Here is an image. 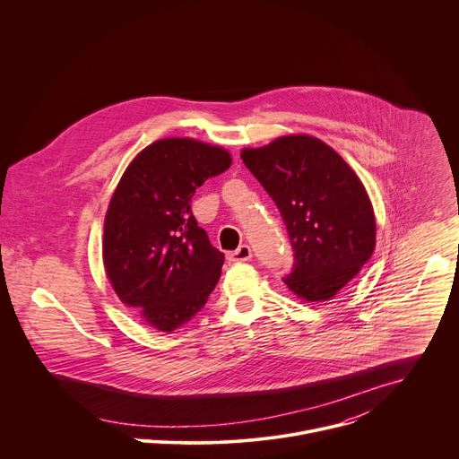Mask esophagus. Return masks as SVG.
Wrapping results in <instances>:
<instances>
[{
  "instance_id": "obj_1",
  "label": "esophagus",
  "mask_w": 459,
  "mask_h": 459,
  "mask_svg": "<svg viewBox=\"0 0 459 459\" xmlns=\"http://www.w3.org/2000/svg\"><path fill=\"white\" fill-rule=\"evenodd\" d=\"M230 262L238 263V262H249L251 258H253V251H251V247L247 246V244H244V246H240L237 251H233V253H230Z\"/></svg>"
}]
</instances>
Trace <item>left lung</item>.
I'll list each match as a JSON object with an SVG mask.
<instances>
[{
    "instance_id": "obj_1",
    "label": "left lung",
    "mask_w": 459,
    "mask_h": 459,
    "mask_svg": "<svg viewBox=\"0 0 459 459\" xmlns=\"http://www.w3.org/2000/svg\"><path fill=\"white\" fill-rule=\"evenodd\" d=\"M242 160L286 224L293 266L284 282L307 302L332 299L375 251L377 222L362 182L328 144L304 134L246 148Z\"/></svg>"
}]
</instances>
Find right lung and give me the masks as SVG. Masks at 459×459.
Listing matches in <instances>:
<instances>
[{"mask_svg":"<svg viewBox=\"0 0 459 459\" xmlns=\"http://www.w3.org/2000/svg\"><path fill=\"white\" fill-rule=\"evenodd\" d=\"M230 166L221 146L160 139L132 160L111 197L102 244L106 273L118 299L160 332L196 316L221 277L224 255L197 226L191 199Z\"/></svg>","mask_w":459,"mask_h":459,"instance_id":"right-lung-1","label":"right lung"}]
</instances>
